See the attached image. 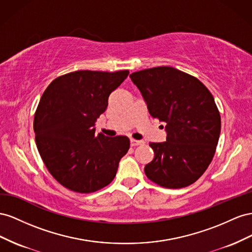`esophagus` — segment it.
<instances>
[{"label": "esophagus", "mask_w": 252, "mask_h": 252, "mask_svg": "<svg viewBox=\"0 0 252 252\" xmlns=\"http://www.w3.org/2000/svg\"><path fill=\"white\" fill-rule=\"evenodd\" d=\"M130 142H131V146H132V147L140 146V145H142V143H143V141H142V140H135V139H131V140H130Z\"/></svg>", "instance_id": "esophagus-1"}]
</instances>
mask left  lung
Masks as SVG:
<instances>
[{
	"label": "left lung",
	"instance_id": "8db88e82",
	"mask_svg": "<svg viewBox=\"0 0 252 252\" xmlns=\"http://www.w3.org/2000/svg\"><path fill=\"white\" fill-rule=\"evenodd\" d=\"M130 78L151 116L166 125V141L150 143L154 158L145 167L147 177L168 189L190 186L207 170L219 142L220 116L213 96L198 79L171 66Z\"/></svg>",
	"mask_w": 252,
	"mask_h": 252
}]
</instances>
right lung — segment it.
<instances>
[{"mask_svg":"<svg viewBox=\"0 0 252 252\" xmlns=\"http://www.w3.org/2000/svg\"><path fill=\"white\" fill-rule=\"evenodd\" d=\"M127 75L77 70L55 79L43 93L33 120L35 143L49 173L65 188L92 193L116 176L130 140L97 134L95 124Z\"/></svg>","mask_w":252,"mask_h":252,"instance_id":"add662e5","label":"right lung"}]
</instances>
